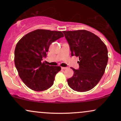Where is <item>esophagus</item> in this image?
Returning <instances> with one entry per match:
<instances>
[{"mask_svg":"<svg viewBox=\"0 0 121 121\" xmlns=\"http://www.w3.org/2000/svg\"><path fill=\"white\" fill-rule=\"evenodd\" d=\"M61 69H63V70H65V69H68V68L67 67H61Z\"/></svg>","mask_w":121,"mask_h":121,"instance_id":"1","label":"esophagus"}]
</instances>
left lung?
<instances>
[{
    "instance_id": "obj_1",
    "label": "left lung",
    "mask_w": 121,
    "mask_h": 121,
    "mask_svg": "<svg viewBox=\"0 0 121 121\" xmlns=\"http://www.w3.org/2000/svg\"><path fill=\"white\" fill-rule=\"evenodd\" d=\"M71 51V56L79 57V68L68 84L75 91H90L99 82L108 61L106 46L97 36L86 30L63 31Z\"/></svg>"
}]
</instances>
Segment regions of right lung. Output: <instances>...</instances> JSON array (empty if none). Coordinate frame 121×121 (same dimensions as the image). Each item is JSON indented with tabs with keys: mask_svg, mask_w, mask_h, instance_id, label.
<instances>
[{
	"mask_svg": "<svg viewBox=\"0 0 121 121\" xmlns=\"http://www.w3.org/2000/svg\"><path fill=\"white\" fill-rule=\"evenodd\" d=\"M64 37L61 31L37 30L19 40L15 49V64L20 78L35 91L48 89L53 84L60 66L46 65L41 61L53 42Z\"/></svg>",
	"mask_w": 121,
	"mask_h": 121,
	"instance_id": "add662e5",
	"label": "right lung"
}]
</instances>
